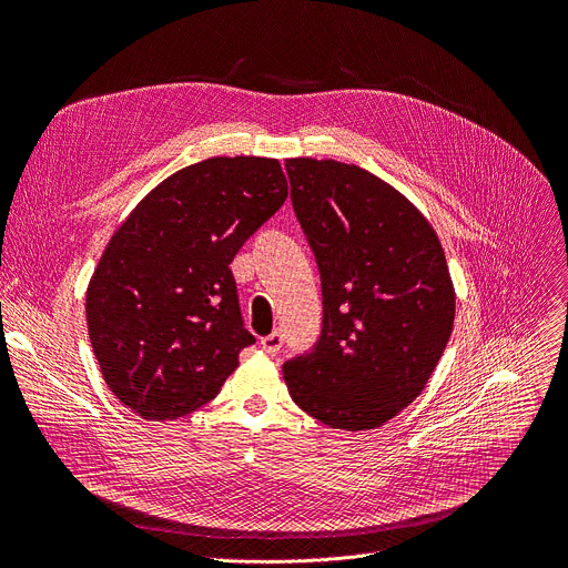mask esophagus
Listing matches in <instances>:
<instances>
[{
    "label": "esophagus",
    "mask_w": 568,
    "mask_h": 568,
    "mask_svg": "<svg viewBox=\"0 0 568 568\" xmlns=\"http://www.w3.org/2000/svg\"><path fill=\"white\" fill-rule=\"evenodd\" d=\"M260 345L268 355H274V353H278L283 348V334L281 332H271V334L262 336Z\"/></svg>",
    "instance_id": "34e87169"
}]
</instances>
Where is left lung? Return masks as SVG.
<instances>
[{"label": "left lung", "instance_id": "1", "mask_svg": "<svg viewBox=\"0 0 568 568\" xmlns=\"http://www.w3.org/2000/svg\"><path fill=\"white\" fill-rule=\"evenodd\" d=\"M285 169L323 283V332L283 364L290 397L327 427L376 429L425 389L446 351V253L425 215L366 169L311 158Z\"/></svg>", "mask_w": 568, "mask_h": 568}]
</instances>
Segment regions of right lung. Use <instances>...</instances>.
Masks as SVG:
<instances>
[{
  "instance_id": "1",
  "label": "right lung",
  "mask_w": 568,
  "mask_h": 568,
  "mask_svg": "<svg viewBox=\"0 0 568 568\" xmlns=\"http://www.w3.org/2000/svg\"><path fill=\"white\" fill-rule=\"evenodd\" d=\"M287 196L278 160L209 158L148 192L97 264L88 334L109 389L145 420L209 404L255 343L232 260Z\"/></svg>"
}]
</instances>
